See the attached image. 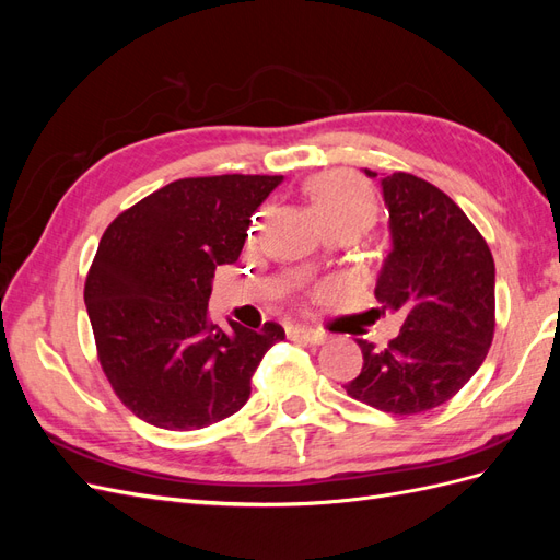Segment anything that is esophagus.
<instances>
[{
	"mask_svg": "<svg viewBox=\"0 0 560 560\" xmlns=\"http://www.w3.org/2000/svg\"><path fill=\"white\" fill-rule=\"evenodd\" d=\"M287 338H292V341H301V343L319 346L327 341V334H322L311 327H287Z\"/></svg>",
	"mask_w": 560,
	"mask_h": 560,
	"instance_id": "34e87169",
	"label": "esophagus"
}]
</instances>
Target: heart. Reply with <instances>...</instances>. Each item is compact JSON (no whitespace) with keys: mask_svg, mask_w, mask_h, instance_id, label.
<instances>
[{"mask_svg":"<svg viewBox=\"0 0 560 560\" xmlns=\"http://www.w3.org/2000/svg\"><path fill=\"white\" fill-rule=\"evenodd\" d=\"M315 198L322 217H348L366 226L376 212L371 194L358 179L343 173L319 177L315 184Z\"/></svg>","mask_w":560,"mask_h":560,"instance_id":"b5f03b06","label":"heart"}]
</instances>
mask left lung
Here are the masks:
<instances>
[{
    "mask_svg": "<svg viewBox=\"0 0 560 560\" xmlns=\"http://www.w3.org/2000/svg\"><path fill=\"white\" fill-rule=\"evenodd\" d=\"M381 189L393 245L376 299L404 325L385 348L360 338L364 364L343 387L374 409L411 416L448 401L483 364L495 331V264L477 226L434 184L395 173Z\"/></svg>",
    "mask_w": 560,
    "mask_h": 560,
    "instance_id": "1",
    "label": "left lung"
}]
</instances>
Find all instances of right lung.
<instances>
[{
    "label": "right lung",
    "mask_w": 560,
    "mask_h": 560,
    "mask_svg": "<svg viewBox=\"0 0 560 560\" xmlns=\"http://www.w3.org/2000/svg\"><path fill=\"white\" fill-rule=\"evenodd\" d=\"M282 175L186 177L107 226L86 278L97 358L114 393L149 425L200 430L243 409L284 329L208 317L214 268L238 261L252 214Z\"/></svg>",
    "instance_id": "add662e5"
}]
</instances>
